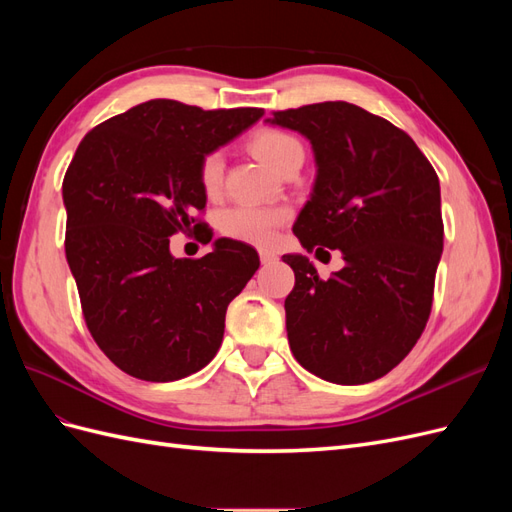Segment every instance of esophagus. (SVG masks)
Segmentation results:
<instances>
[{
  "label": "esophagus",
  "instance_id": "34e87169",
  "mask_svg": "<svg viewBox=\"0 0 512 512\" xmlns=\"http://www.w3.org/2000/svg\"><path fill=\"white\" fill-rule=\"evenodd\" d=\"M258 256H260V262H262V265H271V262H275V260H277V254H273V252H269V250H260V252H258Z\"/></svg>",
  "mask_w": 512,
  "mask_h": 512
}]
</instances>
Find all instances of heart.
Instances as JSON below:
<instances>
[{
	"label": "heart",
	"instance_id": "heart-1",
	"mask_svg": "<svg viewBox=\"0 0 512 512\" xmlns=\"http://www.w3.org/2000/svg\"><path fill=\"white\" fill-rule=\"evenodd\" d=\"M250 149L256 156L271 166L277 173L303 158V145L297 136H292L280 128H260L250 136ZM224 179V158L220 151H209L198 164V183L207 196H215L222 188ZM284 209L273 207H254V205H235L220 213L222 235L235 241L252 245H271L275 239V230L286 222Z\"/></svg>",
	"mask_w": 512,
	"mask_h": 512
}]
</instances>
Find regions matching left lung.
<instances>
[{
  "mask_svg": "<svg viewBox=\"0 0 512 512\" xmlns=\"http://www.w3.org/2000/svg\"><path fill=\"white\" fill-rule=\"evenodd\" d=\"M309 138L314 194L292 232L307 252L342 250L346 267L322 280L305 256L286 297L290 350L335 384L378 380L406 359L431 314L444 247L440 181L412 138L348 102L273 111Z\"/></svg>",
  "mask_w": 512,
  "mask_h": 512,
  "instance_id": "obj_1",
  "label": "left lung"
}]
</instances>
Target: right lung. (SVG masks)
Here are the masks:
<instances>
[{"label": "right lung", "mask_w": 512, "mask_h": 512, "mask_svg": "<svg viewBox=\"0 0 512 512\" xmlns=\"http://www.w3.org/2000/svg\"><path fill=\"white\" fill-rule=\"evenodd\" d=\"M262 113L149 100L102 121L76 147L61 185L66 260L91 337L138 380L173 382L203 369L222 346L228 303L260 265L254 247L232 239L203 258H173L168 245L205 226L200 160Z\"/></svg>", "instance_id": "obj_1"}]
</instances>
